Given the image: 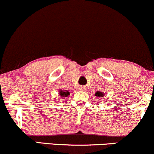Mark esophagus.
<instances>
[{
    "label": "esophagus",
    "instance_id": "obj_1",
    "mask_svg": "<svg viewBox=\"0 0 154 154\" xmlns=\"http://www.w3.org/2000/svg\"><path fill=\"white\" fill-rule=\"evenodd\" d=\"M80 88H81V90H84L85 87H84V86H81V87Z\"/></svg>",
    "mask_w": 154,
    "mask_h": 154
}]
</instances>
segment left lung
Masks as SVG:
<instances>
[{"instance_id": "left-lung-1", "label": "left lung", "mask_w": 154, "mask_h": 154, "mask_svg": "<svg viewBox=\"0 0 154 154\" xmlns=\"http://www.w3.org/2000/svg\"><path fill=\"white\" fill-rule=\"evenodd\" d=\"M95 96L97 97H103L104 96V93L101 91H97L95 93Z\"/></svg>"}]
</instances>
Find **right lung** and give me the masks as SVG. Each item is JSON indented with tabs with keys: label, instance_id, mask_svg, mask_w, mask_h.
<instances>
[{
	"label": "right lung",
	"instance_id": "add662e5",
	"mask_svg": "<svg viewBox=\"0 0 154 154\" xmlns=\"http://www.w3.org/2000/svg\"><path fill=\"white\" fill-rule=\"evenodd\" d=\"M59 95L61 97H68V96L70 95V92L68 91H67V90L60 89Z\"/></svg>",
	"mask_w": 154,
	"mask_h": 154
}]
</instances>
